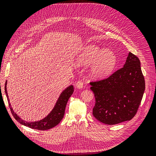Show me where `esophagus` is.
<instances>
[{"label":"esophagus","mask_w":156,"mask_h":156,"mask_svg":"<svg viewBox=\"0 0 156 156\" xmlns=\"http://www.w3.org/2000/svg\"><path fill=\"white\" fill-rule=\"evenodd\" d=\"M75 87H76L77 88H83L84 85H83V83L82 81H77L75 84Z\"/></svg>","instance_id":"1"}]
</instances>
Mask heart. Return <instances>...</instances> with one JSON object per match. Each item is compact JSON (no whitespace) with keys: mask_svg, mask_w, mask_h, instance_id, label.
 Masks as SVG:
<instances>
[{"mask_svg":"<svg viewBox=\"0 0 156 156\" xmlns=\"http://www.w3.org/2000/svg\"><path fill=\"white\" fill-rule=\"evenodd\" d=\"M75 62L81 65L92 62L90 73L94 77L101 79L107 76L115 69L116 56L111 49H103L95 44H89L77 53Z\"/></svg>","mask_w":156,"mask_h":156,"instance_id":"obj_1","label":"heart"}]
</instances>
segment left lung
<instances>
[{
	"label": "left lung",
	"mask_w": 156,
	"mask_h": 156,
	"mask_svg": "<svg viewBox=\"0 0 156 156\" xmlns=\"http://www.w3.org/2000/svg\"><path fill=\"white\" fill-rule=\"evenodd\" d=\"M90 84L96 100L92 114L98 120L108 125L133 119L145 90L140 62L130 52L124 67L105 79Z\"/></svg>",
	"instance_id": "left-lung-1"
}]
</instances>
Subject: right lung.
I'll return each mask as SVG.
<instances>
[{
    "instance_id": "add662e5",
    "label": "right lung",
    "mask_w": 156,
    "mask_h": 156,
    "mask_svg": "<svg viewBox=\"0 0 156 156\" xmlns=\"http://www.w3.org/2000/svg\"><path fill=\"white\" fill-rule=\"evenodd\" d=\"M7 81L5 83V87H4V90H5V93L8 99V101L9 103V106L10 108V111L12 113V115L15 118L16 120H17L20 124L22 125H24L27 126L32 129H37V130H47L53 128L56 125H58L60 122L63 119L64 112H65V108L66 106L67 102L69 100L70 96L72 95L73 93V86L70 85L67 87L65 90L60 94L59 98H58V100L56 101V104L53 107L52 111L49 113L48 115L44 119H41L38 121L36 122H27L22 120L21 118L16 113L13 111L12 107H11V104L10 103V100H9L8 92H7Z\"/></svg>"
}]
</instances>
